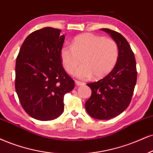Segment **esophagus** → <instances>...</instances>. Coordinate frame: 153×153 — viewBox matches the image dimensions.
<instances>
[{"label":"esophagus","mask_w":153,"mask_h":153,"mask_svg":"<svg viewBox=\"0 0 153 153\" xmlns=\"http://www.w3.org/2000/svg\"><path fill=\"white\" fill-rule=\"evenodd\" d=\"M75 84H76L77 86H82V85H84V84H85V83H84L82 82H79V81L75 80Z\"/></svg>","instance_id":"1"}]
</instances>
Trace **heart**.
Instances as JSON below:
<instances>
[{
	"label": "heart",
	"instance_id": "1",
	"mask_svg": "<svg viewBox=\"0 0 153 153\" xmlns=\"http://www.w3.org/2000/svg\"><path fill=\"white\" fill-rule=\"evenodd\" d=\"M118 47L114 39L91 33H84L75 37L71 46L64 45L60 50V58L68 73L75 71L80 79L101 78L112 70L118 58Z\"/></svg>",
	"mask_w": 153,
	"mask_h": 153
}]
</instances>
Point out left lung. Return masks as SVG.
<instances>
[{"mask_svg":"<svg viewBox=\"0 0 153 153\" xmlns=\"http://www.w3.org/2000/svg\"><path fill=\"white\" fill-rule=\"evenodd\" d=\"M101 30L117 43L118 58L107 76L86 84L91 88V96L85 103V108L92 118L109 120L123 112L131 103L137 81L136 62L129 43L121 34L108 28Z\"/></svg>","mask_w":153,"mask_h":153,"instance_id":"8db88e82","label":"left lung"}]
</instances>
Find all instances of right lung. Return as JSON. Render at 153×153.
Here are the masks:
<instances>
[{"label":"right lung","mask_w":153,"mask_h":153,"mask_svg":"<svg viewBox=\"0 0 153 153\" xmlns=\"http://www.w3.org/2000/svg\"><path fill=\"white\" fill-rule=\"evenodd\" d=\"M47 27L25 39L16 59V93L27 114L39 120L58 118L64 111V96L74 81L62 65L60 50L65 36Z\"/></svg>","instance_id":"1"}]
</instances>
